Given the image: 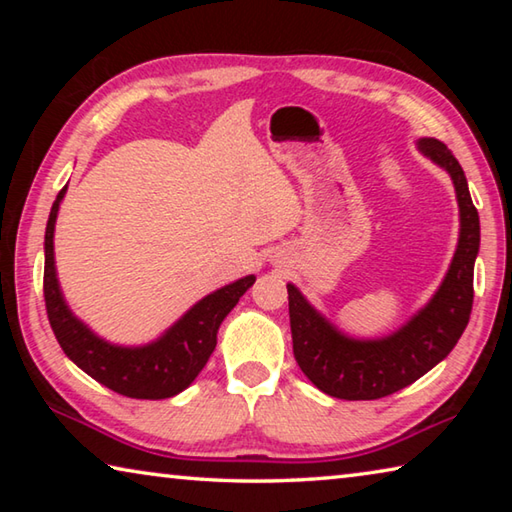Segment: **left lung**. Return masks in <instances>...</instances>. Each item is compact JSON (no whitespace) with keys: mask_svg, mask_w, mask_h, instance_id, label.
Listing matches in <instances>:
<instances>
[{"mask_svg":"<svg viewBox=\"0 0 512 512\" xmlns=\"http://www.w3.org/2000/svg\"><path fill=\"white\" fill-rule=\"evenodd\" d=\"M415 144L452 178L461 221L452 264L427 305L391 334L354 339L320 314L296 284H287L293 357L311 384L339 400H379L402 391L454 350L470 320L474 262L481 244L479 212L452 151L433 137Z\"/></svg>","mask_w":512,"mask_h":512,"instance_id":"obj_1","label":"left lung"}]
</instances>
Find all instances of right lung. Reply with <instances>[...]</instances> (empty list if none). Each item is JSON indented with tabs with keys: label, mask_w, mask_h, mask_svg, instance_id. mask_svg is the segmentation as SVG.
Segmentation results:
<instances>
[{
	"label": "right lung",
	"mask_w": 512,
	"mask_h": 512,
	"mask_svg": "<svg viewBox=\"0 0 512 512\" xmlns=\"http://www.w3.org/2000/svg\"><path fill=\"white\" fill-rule=\"evenodd\" d=\"M67 187L51 205L45 230V302L60 348L83 372L119 395L135 400H167L192 384L216 348V332L239 298L253 287L255 275L207 293L176 323L144 345H119L97 332L69 309L60 289L54 257V230Z\"/></svg>",
	"instance_id": "right-lung-1"
}]
</instances>
